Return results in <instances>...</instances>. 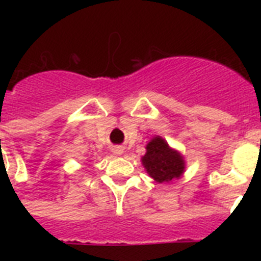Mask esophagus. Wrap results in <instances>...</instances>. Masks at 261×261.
<instances>
[{"label":"esophagus","instance_id":"1","mask_svg":"<svg viewBox=\"0 0 261 261\" xmlns=\"http://www.w3.org/2000/svg\"><path fill=\"white\" fill-rule=\"evenodd\" d=\"M115 154H121L123 153V150H121V149H120V147H116V149H115Z\"/></svg>","mask_w":261,"mask_h":261}]
</instances>
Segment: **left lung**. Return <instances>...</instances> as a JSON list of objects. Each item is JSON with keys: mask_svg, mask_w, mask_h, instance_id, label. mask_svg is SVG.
Listing matches in <instances>:
<instances>
[{"mask_svg": "<svg viewBox=\"0 0 261 261\" xmlns=\"http://www.w3.org/2000/svg\"><path fill=\"white\" fill-rule=\"evenodd\" d=\"M141 162L149 176L158 183L179 179L186 168L183 155L171 149L159 136L151 138L146 145V153L141 158Z\"/></svg>", "mask_w": 261, "mask_h": 261, "instance_id": "1", "label": "left lung"}]
</instances>
